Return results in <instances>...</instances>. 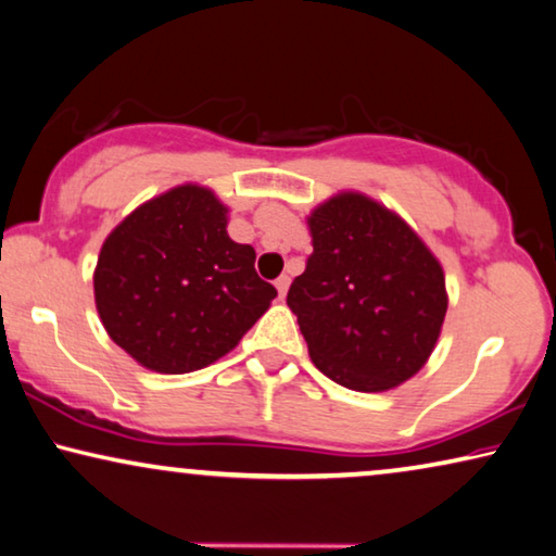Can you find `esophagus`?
Here are the masks:
<instances>
[{"label": "esophagus", "instance_id": "esophagus-1", "mask_svg": "<svg viewBox=\"0 0 556 556\" xmlns=\"http://www.w3.org/2000/svg\"><path fill=\"white\" fill-rule=\"evenodd\" d=\"M289 281H292V279H289L287 275H281V277L275 281V287H277V292H279V300H285V296H287V292H289Z\"/></svg>", "mask_w": 556, "mask_h": 556}]
</instances>
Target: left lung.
I'll use <instances>...</instances> for the list:
<instances>
[{
  "instance_id": "obj_1",
  "label": "left lung",
  "mask_w": 556,
  "mask_h": 556,
  "mask_svg": "<svg viewBox=\"0 0 556 556\" xmlns=\"http://www.w3.org/2000/svg\"><path fill=\"white\" fill-rule=\"evenodd\" d=\"M314 252L287 294L321 375L387 392L432 357L446 304L444 269L400 214L337 192L306 217Z\"/></svg>"
}]
</instances>
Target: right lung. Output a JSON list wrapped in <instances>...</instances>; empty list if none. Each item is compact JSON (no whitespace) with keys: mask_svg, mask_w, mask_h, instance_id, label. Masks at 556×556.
<instances>
[{"mask_svg":"<svg viewBox=\"0 0 556 556\" xmlns=\"http://www.w3.org/2000/svg\"><path fill=\"white\" fill-rule=\"evenodd\" d=\"M229 206L187 185L147 199L104 239L94 267L99 319L131 359L160 375L210 367L269 309L277 289L227 235Z\"/></svg>","mask_w":556,"mask_h":556,"instance_id":"right-lung-1","label":"right lung"}]
</instances>
